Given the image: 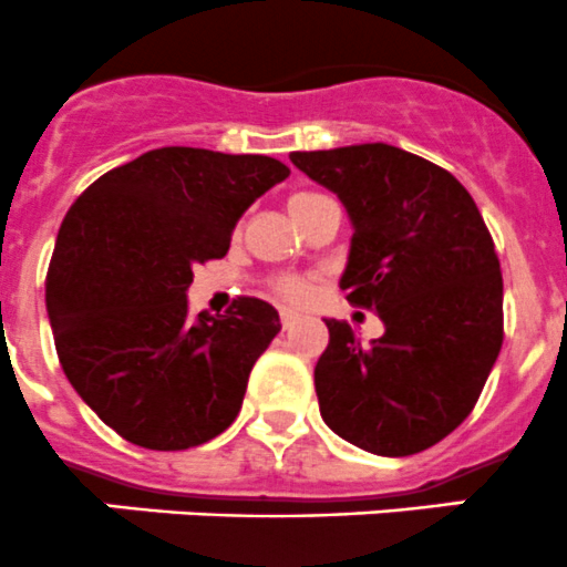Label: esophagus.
Masks as SVG:
<instances>
[{
  "mask_svg": "<svg viewBox=\"0 0 567 567\" xmlns=\"http://www.w3.org/2000/svg\"><path fill=\"white\" fill-rule=\"evenodd\" d=\"M297 322H300V317H297L295 311H281V324H284V330H291Z\"/></svg>",
  "mask_w": 567,
  "mask_h": 567,
  "instance_id": "esophagus-1",
  "label": "esophagus"
}]
</instances>
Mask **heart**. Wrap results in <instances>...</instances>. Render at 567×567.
Segmentation results:
<instances>
[{
    "instance_id": "1",
    "label": "heart",
    "mask_w": 567,
    "mask_h": 567,
    "mask_svg": "<svg viewBox=\"0 0 567 567\" xmlns=\"http://www.w3.org/2000/svg\"><path fill=\"white\" fill-rule=\"evenodd\" d=\"M322 200H328V198H324V195H319V193H295L289 200H286V209H289V215L295 217V223H300L302 217H306V212H311L313 206L322 204ZM272 289H276L278 297H284L286 302H302L308 297V289H311V284H308L306 278L284 276V278H278L276 284H272Z\"/></svg>"
}]
</instances>
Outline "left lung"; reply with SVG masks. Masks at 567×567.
Segmentation results:
<instances>
[{
	"mask_svg": "<svg viewBox=\"0 0 567 567\" xmlns=\"http://www.w3.org/2000/svg\"><path fill=\"white\" fill-rule=\"evenodd\" d=\"M333 189L355 226L341 291L385 333L361 344L344 319L313 369L319 413L344 441L405 457L444 441L474 411L504 341L493 237L444 167L385 143L291 151Z\"/></svg>",
	"mask_w": 567,
	"mask_h": 567,
	"instance_id": "obj_1",
	"label": "left lung"
}]
</instances>
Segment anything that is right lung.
Segmentation results:
<instances>
[{
  "label": "right lung",
  "instance_id": "add662e5",
  "mask_svg": "<svg viewBox=\"0 0 567 567\" xmlns=\"http://www.w3.org/2000/svg\"><path fill=\"white\" fill-rule=\"evenodd\" d=\"M286 176L272 156L171 145L112 167L71 204L47 272L49 322L65 378L121 439L182 452L237 419L281 319L259 297L189 319L187 289Z\"/></svg>",
  "mask_w": 567,
  "mask_h": 567
}]
</instances>
